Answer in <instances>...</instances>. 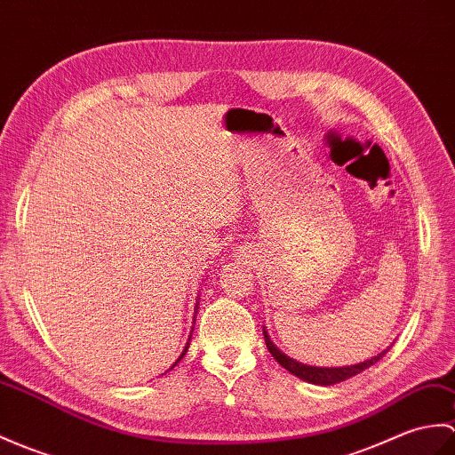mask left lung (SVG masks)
<instances>
[{"mask_svg":"<svg viewBox=\"0 0 455 455\" xmlns=\"http://www.w3.org/2000/svg\"><path fill=\"white\" fill-rule=\"evenodd\" d=\"M263 335H266V345L269 348V353L273 355V358L283 366L287 368V371L294 376H299L300 379H304V382H310V384H318V386H333V384H339V382H345V379L353 378L356 374H361L363 371H366V368H371L372 364H376L379 358H382L387 348L384 353H379L378 356L371 358V361H364V363H358V364H353V366H339V368H320V366H306V364H300L297 361H292V358H289L287 355H283L279 348L271 343L267 331H263Z\"/></svg>","mask_w":455,"mask_h":455,"instance_id":"left-lung-1","label":"left lung"}]
</instances>
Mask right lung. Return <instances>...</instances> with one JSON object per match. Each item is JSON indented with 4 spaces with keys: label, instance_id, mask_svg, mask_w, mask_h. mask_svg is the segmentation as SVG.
<instances>
[{
    "label": "right lung",
    "instance_id": "right-lung-1",
    "mask_svg": "<svg viewBox=\"0 0 455 455\" xmlns=\"http://www.w3.org/2000/svg\"><path fill=\"white\" fill-rule=\"evenodd\" d=\"M186 351H188V345H186V348H184V353H182V355H180V358H178V361H176V363L172 364V368H174V366H176V364H178L180 361H182V358H184V355H186Z\"/></svg>",
    "mask_w": 455,
    "mask_h": 455
}]
</instances>
